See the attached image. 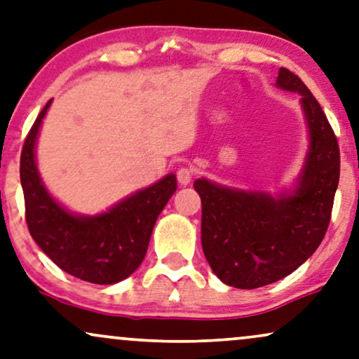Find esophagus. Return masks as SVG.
I'll use <instances>...</instances> for the list:
<instances>
[{"instance_id":"esophagus-1","label":"esophagus","mask_w":359,"mask_h":359,"mask_svg":"<svg viewBox=\"0 0 359 359\" xmlns=\"http://www.w3.org/2000/svg\"><path fill=\"white\" fill-rule=\"evenodd\" d=\"M193 175H194V171L188 168V166H181V168L178 170V173H176V178H178L180 184L186 186V184L191 183V180H193Z\"/></svg>"}]
</instances>
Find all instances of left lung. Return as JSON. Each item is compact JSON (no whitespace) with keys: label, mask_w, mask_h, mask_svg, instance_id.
Wrapping results in <instances>:
<instances>
[{"label":"left lung","mask_w":359,"mask_h":359,"mask_svg":"<svg viewBox=\"0 0 359 359\" xmlns=\"http://www.w3.org/2000/svg\"><path fill=\"white\" fill-rule=\"evenodd\" d=\"M276 87L300 95L309 130L300 175L288 189L271 194L199 178L201 244L221 282L259 288L300 267L323 241L339 180L338 142L322 107L304 82L280 67Z\"/></svg>","instance_id":"left-lung-1"}]
</instances>
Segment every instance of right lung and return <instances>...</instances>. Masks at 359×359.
<instances>
[{"instance_id": "right-lung-1", "label": "right lung", "mask_w": 359, "mask_h": 359, "mask_svg": "<svg viewBox=\"0 0 359 359\" xmlns=\"http://www.w3.org/2000/svg\"><path fill=\"white\" fill-rule=\"evenodd\" d=\"M50 102L37 115L21 151L27 229L64 272L99 285L122 282L145 257L158 216L178 186L176 176L166 175L94 216L69 211L46 188L36 163L37 137Z\"/></svg>"}]
</instances>
